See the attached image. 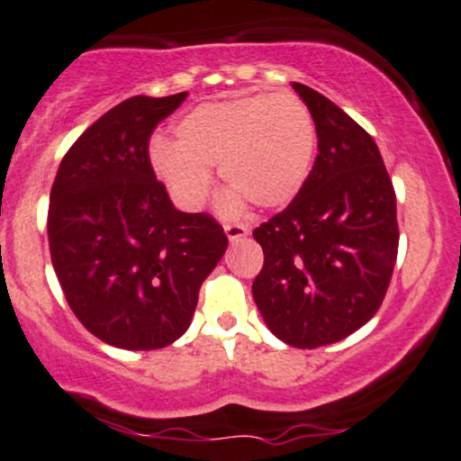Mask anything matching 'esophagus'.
<instances>
[{
	"label": "esophagus",
	"instance_id": "34e87169",
	"mask_svg": "<svg viewBox=\"0 0 461 461\" xmlns=\"http://www.w3.org/2000/svg\"><path fill=\"white\" fill-rule=\"evenodd\" d=\"M225 234L231 242L240 240V238H245L249 234V227L240 225V223H230V225H225Z\"/></svg>",
	"mask_w": 461,
	"mask_h": 461
}]
</instances>
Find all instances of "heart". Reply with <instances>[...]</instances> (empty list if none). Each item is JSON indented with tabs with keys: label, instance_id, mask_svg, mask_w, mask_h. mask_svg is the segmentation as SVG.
Listing matches in <instances>:
<instances>
[{
	"label": "heart",
	"instance_id": "heart-1",
	"mask_svg": "<svg viewBox=\"0 0 461 461\" xmlns=\"http://www.w3.org/2000/svg\"><path fill=\"white\" fill-rule=\"evenodd\" d=\"M176 141L149 143L154 174L180 208L206 202L212 169L231 188L221 208L231 214L251 202L255 208L287 206L312 171L318 131L301 98L292 94H247L188 109L174 126Z\"/></svg>",
	"mask_w": 461,
	"mask_h": 461
}]
</instances>
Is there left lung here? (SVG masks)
I'll use <instances>...</instances> for the list:
<instances>
[{"mask_svg":"<svg viewBox=\"0 0 461 461\" xmlns=\"http://www.w3.org/2000/svg\"><path fill=\"white\" fill-rule=\"evenodd\" d=\"M292 87L312 111L320 154L290 206L255 227L264 266L253 298L281 341L320 348L384 301L399 245L395 188L363 126L312 87Z\"/></svg>","mask_w":461,"mask_h":461,"instance_id":"8db88e82","label":"left lung"}]
</instances>
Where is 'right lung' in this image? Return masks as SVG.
Returning a JSON list of instances; mask_svg holds the SVG:
<instances>
[{"instance_id":"obj_1","label":"right lung","mask_w":461,"mask_h":461,"mask_svg":"<svg viewBox=\"0 0 461 461\" xmlns=\"http://www.w3.org/2000/svg\"><path fill=\"white\" fill-rule=\"evenodd\" d=\"M185 98L115 104L72 143L51 186L49 247L66 301L122 350H158L185 335L227 249L214 216L176 210L149 163V137Z\"/></svg>"}]
</instances>
